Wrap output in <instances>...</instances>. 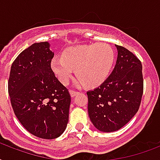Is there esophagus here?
<instances>
[{"instance_id":"34e87169","label":"esophagus","mask_w":160,"mask_h":160,"mask_svg":"<svg viewBox=\"0 0 160 160\" xmlns=\"http://www.w3.org/2000/svg\"><path fill=\"white\" fill-rule=\"evenodd\" d=\"M70 95L72 96V97H74L76 94H78V91H76V90H70Z\"/></svg>"}]
</instances>
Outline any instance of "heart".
<instances>
[{"label":"heart","instance_id":"obj_1","mask_svg":"<svg viewBox=\"0 0 160 160\" xmlns=\"http://www.w3.org/2000/svg\"><path fill=\"white\" fill-rule=\"evenodd\" d=\"M115 52L107 43L70 47L62 56H55L51 66L60 82L68 84L76 69V77L85 87L93 88L105 80L111 70Z\"/></svg>","mask_w":160,"mask_h":160}]
</instances>
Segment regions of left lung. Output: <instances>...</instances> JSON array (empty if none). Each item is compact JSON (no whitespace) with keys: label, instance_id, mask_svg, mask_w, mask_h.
Masks as SVG:
<instances>
[{"label":"left lung","instance_id":"obj_1","mask_svg":"<svg viewBox=\"0 0 160 160\" xmlns=\"http://www.w3.org/2000/svg\"><path fill=\"white\" fill-rule=\"evenodd\" d=\"M116 47V65L110 75L99 87L87 91L90 119L103 132L124 126L139 110L144 91L141 61L126 48Z\"/></svg>","mask_w":160,"mask_h":160}]
</instances>
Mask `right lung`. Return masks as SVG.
I'll return each instance as SVG.
<instances>
[{"label": "right lung", "instance_id": "1", "mask_svg": "<svg viewBox=\"0 0 160 160\" xmlns=\"http://www.w3.org/2000/svg\"><path fill=\"white\" fill-rule=\"evenodd\" d=\"M49 47L46 41L35 43L16 57L11 65L8 93L24 128L35 136L52 139L66 129L71 98L51 69L54 53Z\"/></svg>", "mask_w": 160, "mask_h": 160}]
</instances>
